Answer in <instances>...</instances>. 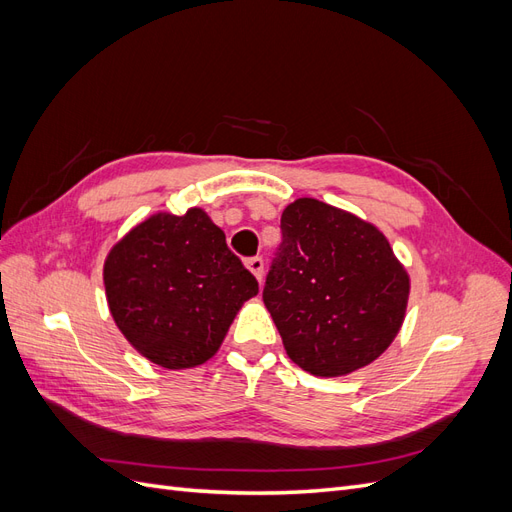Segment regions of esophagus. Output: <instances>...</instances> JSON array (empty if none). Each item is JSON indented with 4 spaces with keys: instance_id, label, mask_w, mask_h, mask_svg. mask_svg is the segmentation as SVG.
Segmentation results:
<instances>
[{
    "instance_id": "34e87169",
    "label": "esophagus",
    "mask_w": 512,
    "mask_h": 512,
    "mask_svg": "<svg viewBox=\"0 0 512 512\" xmlns=\"http://www.w3.org/2000/svg\"><path fill=\"white\" fill-rule=\"evenodd\" d=\"M245 267L254 273V277H256L258 282L262 280V273H265V262H262V258H260V256H256V258H247V260H245Z\"/></svg>"
}]
</instances>
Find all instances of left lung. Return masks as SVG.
I'll list each match as a JSON object with an SVG mask.
<instances>
[{
  "label": "left lung",
  "mask_w": 512,
  "mask_h": 512,
  "mask_svg": "<svg viewBox=\"0 0 512 512\" xmlns=\"http://www.w3.org/2000/svg\"><path fill=\"white\" fill-rule=\"evenodd\" d=\"M282 235L262 301L286 354L322 378L374 363L397 337L410 299V275L384 232L303 196L284 209Z\"/></svg>",
  "instance_id": "left-lung-1"
}]
</instances>
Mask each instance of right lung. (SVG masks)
I'll list each match as a JSON object with an SVG mask.
<instances>
[{"mask_svg": "<svg viewBox=\"0 0 512 512\" xmlns=\"http://www.w3.org/2000/svg\"><path fill=\"white\" fill-rule=\"evenodd\" d=\"M102 280L128 344L164 369H190L220 350L232 320L258 294L209 213L158 211L106 254Z\"/></svg>", "mask_w": 512, "mask_h": 512, "instance_id": "1", "label": "right lung"}]
</instances>
